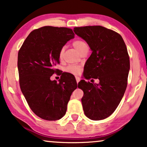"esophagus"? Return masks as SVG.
<instances>
[{"label":"esophagus","instance_id":"esophagus-1","mask_svg":"<svg viewBox=\"0 0 147 147\" xmlns=\"http://www.w3.org/2000/svg\"><path fill=\"white\" fill-rule=\"evenodd\" d=\"M76 82H77V83H78L80 81V78L78 77V76H76Z\"/></svg>","mask_w":147,"mask_h":147}]
</instances>
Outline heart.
<instances>
[{"label": "heart", "mask_w": 147, "mask_h": 147, "mask_svg": "<svg viewBox=\"0 0 147 147\" xmlns=\"http://www.w3.org/2000/svg\"><path fill=\"white\" fill-rule=\"evenodd\" d=\"M72 45L74 46V47L77 50L78 52L80 53L85 48L88 47L87 44L84 41L82 40H76L74 41L72 43ZM63 52H64V49L63 48L60 50L59 53V59H62L63 56ZM80 67L79 65H69L66 68L65 70L67 72H69L70 74H78L80 71Z\"/></svg>", "instance_id": "b5f03b06"}]
</instances>
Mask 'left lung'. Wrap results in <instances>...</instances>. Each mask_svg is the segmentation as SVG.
Returning <instances> with one entry per match:
<instances>
[{"label": "left lung", "instance_id": "left-lung-1", "mask_svg": "<svg viewBox=\"0 0 147 147\" xmlns=\"http://www.w3.org/2000/svg\"><path fill=\"white\" fill-rule=\"evenodd\" d=\"M74 31L92 51L84 66L86 79L99 80L98 84L84 80L78 83L84 92V114L92 120L104 119L115 111L126 89L129 70L126 46L120 34L100 26L76 27Z\"/></svg>", "mask_w": 147, "mask_h": 147}]
</instances>
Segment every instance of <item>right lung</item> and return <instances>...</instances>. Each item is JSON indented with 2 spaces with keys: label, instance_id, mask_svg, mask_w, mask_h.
I'll use <instances>...</instances> for the list:
<instances>
[{
  "label": "right lung",
  "instance_id": "1",
  "mask_svg": "<svg viewBox=\"0 0 147 147\" xmlns=\"http://www.w3.org/2000/svg\"><path fill=\"white\" fill-rule=\"evenodd\" d=\"M74 35L70 28L44 26L33 30L19 51L21 90L32 111L43 119L54 121L63 117L78 86L70 74L61 76L59 82L50 79L59 71L55 67L59 63L60 50Z\"/></svg>",
  "mask_w": 147,
  "mask_h": 147
}]
</instances>
